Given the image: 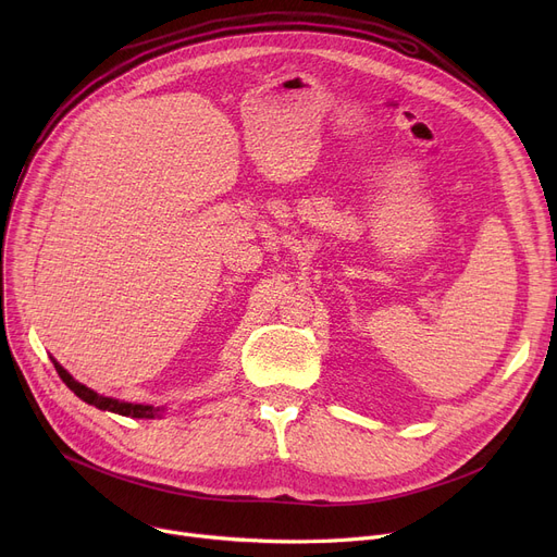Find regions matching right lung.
I'll return each mask as SVG.
<instances>
[{"label":"right lung","mask_w":557,"mask_h":557,"mask_svg":"<svg viewBox=\"0 0 557 557\" xmlns=\"http://www.w3.org/2000/svg\"><path fill=\"white\" fill-rule=\"evenodd\" d=\"M53 361V368H55V372H58V376L63 379L65 382V386L76 395V397H81L83 401H87L90 406H97V408H101V411H110V413H120V416H126V418H156V416H160L164 408H153V406H149V404H131V401H120V399H112V397H103V395H99V393H95L92 388H87V386H83V384H78L76 379L61 366L58 363L55 359H51Z\"/></svg>","instance_id":"add662e5"}]
</instances>
